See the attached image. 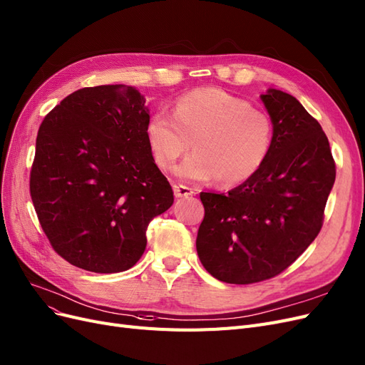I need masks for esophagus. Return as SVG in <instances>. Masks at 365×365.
<instances>
[{"label": "esophagus", "mask_w": 365, "mask_h": 365, "mask_svg": "<svg viewBox=\"0 0 365 365\" xmlns=\"http://www.w3.org/2000/svg\"><path fill=\"white\" fill-rule=\"evenodd\" d=\"M173 193L177 197H188V196H193V188L190 187H185L181 184H175L173 185Z\"/></svg>", "instance_id": "esophagus-1"}]
</instances>
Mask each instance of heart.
<instances>
[{
  "instance_id": "heart-1",
  "label": "heart",
  "mask_w": 365,
  "mask_h": 365,
  "mask_svg": "<svg viewBox=\"0 0 365 365\" xmlns=\"http://www.w3.org/2000/svg\"><path fill=\"white\" fill-rule=\"evenodd\" d=\"M155 165L170 170L192 142L193 155L175 169L190 182L240 184L259 170L273 145L272 119L247 101L220 89H197L157 110L145 127Z\"/></svg>"
}]
</instances>
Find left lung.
<instances>
[{"instance_id":"left-lung-1","label":"left lung","mask_w":365,"mask_h":365,"mask_svg":"<svg viewBox=\"0 0 365 365\" xmlns=\"http://www.w3.org/2000/svg\"><path fill=\"white\" fill-rule=\"evenodd\" d=\"M273 145L259 170L228 193H200L205 216L196 250L226 284H252L284 272L314 242L335 181L328 137L297 99L261 95Z\"/></svg>"}]
</instances>
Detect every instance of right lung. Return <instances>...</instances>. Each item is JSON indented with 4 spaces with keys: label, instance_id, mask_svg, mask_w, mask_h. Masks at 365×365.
I'll list each match as a JSON object with an SVG mask.
<instances>
[{
    "label": "right lung",
    "instance_id": "add662e5",
    "mask_svg": "<svg viewBox=\"0 0 365 365\" xmlns=\"http://www.w3.org/2000/svg\"><path fill=\"white\" fill-rule=\"evenodd\" d=\"M133 86L84 87L45 116L30 193L56 252L95 273L131 269L173 192L146 143L149 108Z\"/></svg>",
    "mask_w": 365,
    "mask_h": 365
}]
</instances>
